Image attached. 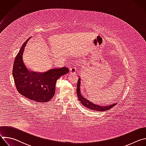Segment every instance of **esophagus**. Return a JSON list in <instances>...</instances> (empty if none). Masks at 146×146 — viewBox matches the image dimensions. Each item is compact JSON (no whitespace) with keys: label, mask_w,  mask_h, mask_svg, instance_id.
<instances>
[{"label":"esophagus","mask_w":146,"mask_h":146,"mask_svg":"<svg viewBox=\"0 0 146 146\" xmlns=\"http://www.w3.org/2000/svg\"><path fill=\"white\" fill-rule=\"evenodd\" d=\"M76 70H77L76 68L73 67V68H70V69H69V73H75L76 72Z\"/></svg>","instance_id":"obj_1"}]
</instances>
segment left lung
I'll return each instance as SVG.
<instances>
[{"label": "left lung", "mask_w": 146, "mask_h": 146, "mask_svg": "<svg viewBox=\"0 0 146 146\" xmlns=\"http://www.w3.org/2000/svg\"><path fill=\"white\" fill-rule=\"evenodd\" d=\"M81 78H78V81L77 82V94L78 98V100L80 101L82 105L93 110L96 111H103L105 110H108L112 108L113 106H114L117 103H113L112 105H109L106 106H100L98 105H95L94 103L90 102L89 100L86 99L84 96L82 95V92H81Z\"/></svg>", "instance_id": "obj_1"}]
</instances>
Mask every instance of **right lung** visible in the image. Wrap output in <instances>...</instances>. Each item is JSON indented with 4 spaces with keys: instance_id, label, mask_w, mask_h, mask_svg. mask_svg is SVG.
Wrapping results in <instances>:
<instances>
[{
    "instance_id": "1",
    "label": "right lung",
    "mask_w": 146,
    "mask_h": 146,
    "mask_svg": "<svg viewBox=\"0 0 146 146\" xmlns=\"http://www.w3.org/2000/svg\"><path fill=\"white\" fill-rule=\"evenodd\" d=\"M31 37L23 44L15 59L13 69L14 82L18 92L25 98L36 102H47L55 94L56 80L69 70L65 67L52 69L44 72L29 69L24 61L23 54Z\"/></svg>"
}]
</instances>
